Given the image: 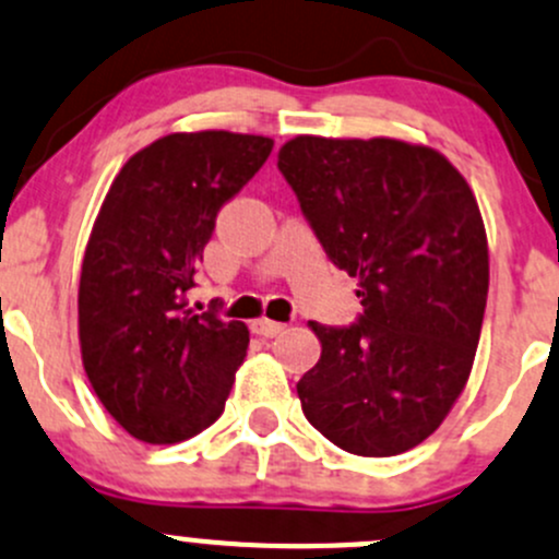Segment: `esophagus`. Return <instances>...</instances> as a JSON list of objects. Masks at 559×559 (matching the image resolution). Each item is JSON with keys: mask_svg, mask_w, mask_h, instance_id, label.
Segmentation results:
<instances>
[{"mask_svg": "<svg viewBox=\"0 0 559 559\" xmlns=\"http://www.w3.org/2000/svg\"><path fill=\"white\" fill-rule=\"evenodd\" d=\"M252 331H255L258 336L274 338V336H280L282 331H285V325H282V322H274V320H266V318H261V320H255V322H252Z\"/></svg>", "mask_w": 559, "mask_h": 559, "instance_id": "1", "label": "esophagus"}]
</instances>
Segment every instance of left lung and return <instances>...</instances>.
Listing matches in <instances>:
<instances>
[{
  "instance_id": "1",
  "label": "left lung",
  "mask_w": 559,
  "mask_h": 559,
  "mask_svg": "<svg viewBox=\"0 0 559 559\" xmlns=\"http://www.w3.org/2000/svg\"><path fill=\"white\" fill-rule=\"evenodd\" d=\"M277 166L364 304L353 325L309 322L322 353L296 384L304 414L344 452L412 450L474 366L490 287L479 204L444 155L384 136H296Z\"/></svg>"
}]
</instances>
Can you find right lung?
<instances>
[{
  "label": "right lung",
  "instance_id": "add662e5",
  "mask_svg": "<svg viewBox=\"0 0 559 559\" xmlns=\"http://www.w3.org/2000/svg\"><path fill=\"white\" fill-rule=\"evenodd\" d=\"M272 147L231 131L169 134L109 186L80 274V349L94 393L134 439L177 444L223 414L250 333L215 309L193 314L186 293L217 212Z\"/></svg>",
  "mask_w": 559,
  "mask_h": 559
}]
</instances>
